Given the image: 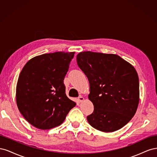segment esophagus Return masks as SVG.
I'll return each instance as SVG.
<instances>
[{
  "instance_id": "1",
  "label": "esophagus",
  "mask_w": 157,
  "mask_h": 157,
  "mask_svg": "<svg viewBox=\"0 0 157 157\" xmlns=\"http://www.w3.org/2000/svg\"><path fill=\"white\" fill-rule=\"evenodd\" d=\"M84 100V98L81 96H80L78 98V102H82V101Z\"/></svg>"
}]
</instances>
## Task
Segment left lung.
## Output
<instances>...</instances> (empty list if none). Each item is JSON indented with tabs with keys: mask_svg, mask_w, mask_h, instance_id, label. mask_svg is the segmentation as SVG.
Listing matches in <instances>:
<instances>
[{
	"mask_svg": "<svg viewBox=\"0 0 157 157\" xmlns=\"http://www.w3.org/2000/svg\"><path fill=\"white\" fill-rule=\"evenodd\" d=\"M79 68L90 83L88 98L94 112L87 117L96 130L112 132L121 129L134 116L139 103V78L133 66L115 54L80 52Z\"/></svg>",
	"mask_w": 157,
	"mask_h": 157,
	"instance_id": "1",
	"label": "left lung"
}]
</instances>
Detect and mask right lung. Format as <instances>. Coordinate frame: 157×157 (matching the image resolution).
Returning <instances> with one entry per match:
<instances>
[{
    "mask_svg": "<svg viewBox=\"0 0 157 157\" xmlns=\"http://www.w3.org/2000/svg\"><path fill=\"white\" fill-rule=\"evenodd\" d=\"M75 52L44 54L30 59L19 76L16 102L31 125L41 130L59 126L76 103L65 94L63 80Z\"/></svg>",
    "mask_w": 157,
    "mask_h": 157,
    "instance_id": "1",
    "label": "right lung"
}]
</instances>
